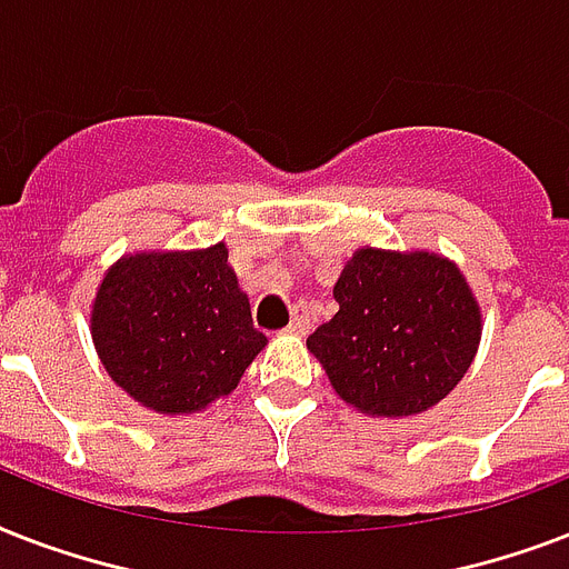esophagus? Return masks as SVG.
Returning <instances> with one entry per match:
<instances>
[{"label": "esophagus", "instance_id": "1", "mask_svg": "<svg viewBox=\"0 0 569 569\" xmlns=\"http://www.w3.org/2000/svg\"><path fill=\"white\" fill-rule=\"evenodd\" d=\"M310 328H312L310 312H307V307H298L292 316V325H289V333H295V337H307Z\"/></svg>", "mask_w": 569, "mask_h": 569}]
</instances>
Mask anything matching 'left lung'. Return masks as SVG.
Wrapping results in <instances>:
<instances>
[{"instance_id": "obj_1", "label": "left lung", "mask_w": 569, "mask_h": 569, "mask_svg": "<svg viewBox=\"0 0 569 569\" xmlns=\"http://www.w3.org/2000/svg\"><path fill=\"white\" fill-rule=\"evenodd\" d=\"M333 298L339 312L310 339L342 401L369 416H413L467 375L481 339V310L446 257L360 248Z\"/></svg>"}]
</instances>
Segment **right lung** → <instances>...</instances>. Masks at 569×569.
I'll return each mask as SVG.
<instances>
[{
    "label": "right lung",
    "instance_id": "add662e5",
    "mask_svg": "<svg viewBox=\"0 0 569 569\" xmlns=\"http://www.w3.org/2000/svg\"><path fill=\"white\" fill-rule=\"evenodd\" d=\"M91 337L123 392L171 416L230 396L268 342L223 241L118 259L93 298Z\"/></svg>",
    "mask_w": 569,
    "mask_h": 569
}]
</instances>
